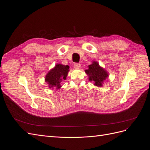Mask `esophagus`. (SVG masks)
<instances>
[{
    "label": "esophagus",
    "mask_w": 150,
    "mask_h": 150,
    "mask_svg": "<svg viewBox=\"0 0 150 150\" xmlns=\"http://www.w3.org/2000/svg\"><path fill=\"white\" fill-rule=\"evenodd\" d=\"M74 68H76V69H79V68L81 67V64H79V63H75V64H74Z\"/></svg>",
    "instance_id": "esophagus-1"
}]
</instances>
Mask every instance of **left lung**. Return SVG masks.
I'll list each match as a JSON object with an SVG mask.
<instances>
[{
	"instance_id": "obj_1",
	"label": "left lung",
	"mask_w": 150,
	"mask_h": 150,
	"mask_svg": "<svg viewBox=\"0 0 150 150\" xmlns=\"http://www.w3.org/2000/svg\"><path fill=\"white\" fill-rule=\"evenodd\" d=\"M85 72L89 76V80L93 81L94 85L101 87L103 81L108 77V72L99 65L98 62L93 61L91 64L88 66V69L85 70Z\"/></svg>"
}]
</instances>
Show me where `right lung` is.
Instances as JSON below:
<instances>
[{"label":"right lung","instance_id":"1","mask_svg":"<svg viewBox=\"0 0 150 150\" xmlns=\"http://www.w3.org/2000/svg\"><path fill=\"white\" fill-rule=\"evenodd\" d=\"M69 66L57 64L55 67L49 71L45 78V81L49 84L50 88H61V83L63 79L66 80L69 72Z\"/></svg>","mask_w":150,"mask_h":150}]
</instances>
